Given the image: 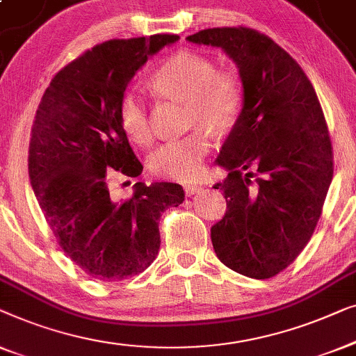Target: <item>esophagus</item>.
<instances>
[{
  "label": "esophagus",
  "instance_id": "34e87169",
  "mask_svg": "<svg viewBox=\"0 0 356 356\" xmlns=\"http://www.w3.org/2000/svg\"><path fill=\"white\" fill-rule=\"evenodd\" d=\"M184 190H185V195H187V197H192V195L198 193L200 190H202V185H200V184H185Z\"/></svg>",
  "mask_w": 356,
  "mask_h": 356
}]
</instances>
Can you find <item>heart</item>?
<instances>
[{"instance_id":"heart-1","label":"heart","mask_w":356,"mask_h":356,"mask_svg":"<svg viewBox=\"0 0 356 356\" xmlns=\"http://www.w3.org/2000/svg\"><path fill=\"white\" fill-rule=\"evenodd\" d=\"M152 85L159 93L187 103V126L224 134L237 124L243 108V87L232 72H219L203 54L180 51L154 72ZM119 124L124 134L138 145L152 140V119L142 95L127 90L119 99ZM211 140L203 129L182 138L163 143L148 158L149 171L156 176L190 182L202 174L203 158Z\"/></svg>"}]
</instances>
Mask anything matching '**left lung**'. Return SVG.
<instances>
[{
  "label": "left lung",
  "instance_id": "left-lung-1",
  "mask_svg": "<svg viewBox=\"0 0 356 356\" xmlns=\"http://www.w3.org/2000/svg\"><path fill=\"white\" fill-rule=\"evenodd\" d=\"M188 42L222 48L238 67L243 108L216 159L229 172L227 211L211 227L221 263L253 279L284 271L321 216L334 154L312 82L290 54L247 27L200 30Z\"/></svg>",
  "mask_w": 356,
  "mask_h": 356
}]
</instances>
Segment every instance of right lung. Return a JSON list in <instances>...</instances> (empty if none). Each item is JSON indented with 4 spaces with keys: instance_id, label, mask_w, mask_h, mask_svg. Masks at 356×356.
Segmentation results:
<instances>
[{
    "instance_id": "1",
    "label": "right lung",
    "mask_w": 356,
    "mask_h": 356,
    "mask_svg": "<svg viewBox=\"0 0 356 356\" xmlns=\"http://www.w3.org/2000/svg\"><path fill=\"white\" fill-rule=\"evenodd\" d=\"M179 35L109 40L74 59L44 90L29 145V177L59 247L95 280L143 273L156 258L158 221L184 202L172 182L135 184L127 202L109 197L108 177L142 174L119 124V99L135 72Z\"/></svg>"
}]
</instances>
